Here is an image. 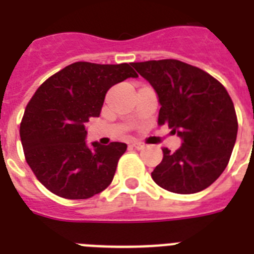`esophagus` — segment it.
Masks as SVG:
<instances>
[{"mask_svg": "<svg viewBox=\"0 0 254 254\" xmlns=\"http://www.w3.org/2000/svg\"><path fill=\"white\" fill-rule=\"evenodd\" d=\"M131 146L132 148H135V149H142V148H144V144H142V142H139V141H133L131 144Z\"/></svg>", "mask_w": 254, "mask_h": 254, "instance_id": "1", "label": "esophagus"}]
</instances>
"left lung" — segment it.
Returning <instances> with one entry per match:
<instances>
[{
    "instance_id": "8db88e82",
    "label": "left lung",
    "mask_w": 254,
    "mask_h": 254,
    "mask_svg": "<svg viewBox=\"0 0 254 254\" xmlns=\"http://www.w3.org/2000/svg\"><path fill=\"white\" fill-rule=\"evenodd\" d=\"M131 66L156 91L158 125H167L182 139L175 152L163 148L153 180L180 194L207 188L225 171L238 135L235 108L226 88L198 67L178 60Z\"/></svg>"
}]
</instances>
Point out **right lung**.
<instances>
[{
	"mask_svg": "<svg viewBox=\"0 0 254 254\" xmlns=\"http://www.w3.org/2000/svg\"><path fill=\"white\" fill-rule=\"evenodd\" d=\"M128 77H137L128 64L75 62L35 92L20 123V140L27 163L50 192L83 200L112 183L127 145H88L85 126L100 115L106 92Z\"/></svg>",
	"mask_w": 254,
	"mask_h": 254,
	"instance_id": "1",
	"label": "right lung"
}]
</instances>
